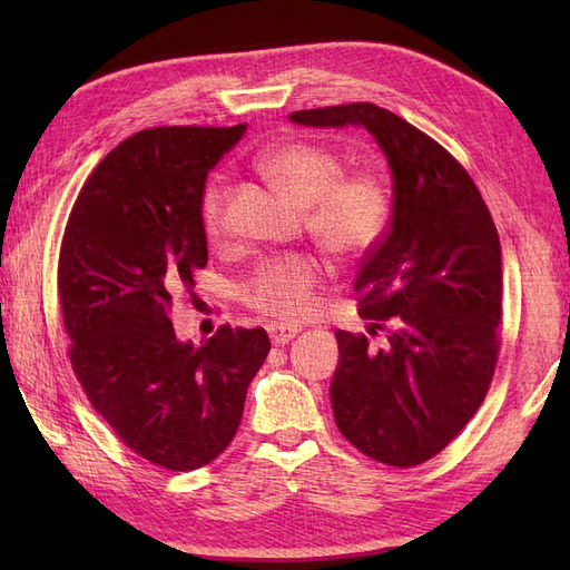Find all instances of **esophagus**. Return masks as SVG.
I'll use <instances>...</instances> for the list:
<instances>
[{
	"label": "esophagus",
	"instance_id": "34e87169",
	"mask_svg": "<svg viewBox=\"0 0 570 570\" xmlns=\"http://www.w3.org/2000/svg\"><path fill=\"white\" fill-rule=\"evenodd\" d=\"M266 331H268V337H271L275 347H283V344H287L292 337H297L299 327L297 325H283V323H268Z\"/></svg>",
	"mask_w": 570,
	"mask_h": 570
}]
</instances>
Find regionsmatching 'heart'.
<instances>
[{
    "instance_id": "1",
    "label": "heart",
    "mask_w": 570,
    "mask_h": 570,
    "mask_svg": "<svg viewBox=\"0 0 570 570\" xmlns=\"http://www.w3.org/2000/svg\"><path fill=\"white\" fill-rule=\"evenodd\" d=\"M254 166L278 193L304 209V228L340 262H356L375 249L390 220L385 183L356 170L331 147L312 140H287L264 149ZM230 185L216 176L199 202L202 230L209 239L226 235ZM327 275L316 254L299 252L264 262L239 289L245 306L275 321H304L318 312Z\"/></svg>"
}]
</instances>
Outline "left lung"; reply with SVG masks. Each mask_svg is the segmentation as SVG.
<instances>
[{
  "instance_id": "1",
  "label": "left lung",
  "mask_w": 570,
  "mask_h": 570,
  "mask_svg": "<svg viewBox=\"0 0 570 570\" xmlns=\"http://www.w3.org/2000/svg\"><path fill=\"white\" fill-rule=\"evenodd\" d=\"M289 120L364 126L387 157L392 223L354 283L368 335L335 333L331 400L340 433L361 454L411 469L440 454L490 390L502 321L494 220L469 170L383 107L354 101Z\"/></svg>"
}]
</instances>
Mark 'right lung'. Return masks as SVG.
Here are the masks:
<instances>
[{"instance_id":"add662e5","label":"right lung","mask_w":570,"mask_h":570,"mask_svg":"<svg viewBox=\"0 0 570 570\" xmlns=\"http://www.w3.org/2000/svg\"><path fill=\"white\" fill-rule=\"evenodd\" d=\"M164 126L135 132L85 180L68 216L57 289L73 373L128 450L195 471L233 442L268 356L264 327L220 325L199 347L176 337L174 297L206 266V174L243 132Z\"/></svg>"}]
</instances>
